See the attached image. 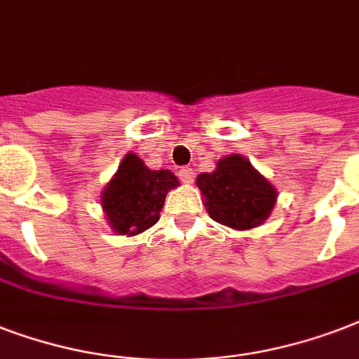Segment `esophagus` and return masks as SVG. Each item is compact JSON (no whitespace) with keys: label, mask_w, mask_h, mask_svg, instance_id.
<instances>
[{"label":"esophagus","mask_w":359,"mask_h":359,"mask_svg":"<svg viewBox=\"0 0 359 359\" xmlns=\"http://www.w3.org/2000/svg\"><path fill=\"white\" fill-rule=\"evenodd\" d=\"M179 177H180V180L184 182V184H191V182H194V177H196V173H194V169L191 168H182L179 171Z\"/></svg>","instance_id":"obj_1"}]
</instances>
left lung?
I'll return each mask as SVG.
<instances>
[{
  "instance_id": "left-lung-1",
  "label": "left lung",
  "mask_w": 359,
  "mask_h": 359,
  "mask_svg": "<svg viewBox=\"0 0 359 359\" xmlns=\"http://www.w3.org/2000/svg\"><path fill=\"white\" fill-rule=\"evenodd\" d=\"M196 182L210 218L237 231L264 224L278 198L277 188L241 154L218 160L215 171L198 175Z\"/></svg>"
}]
</instances>
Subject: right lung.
Masks as SVG:
<instances>
[{
  "mask_svg": "<svg viewBox=\"0 0 359 359\" xmlns=\"http://www.w3.org/2000/svg\"><path fill=\"white\" fill-rule=\"evenodd\" d=\"M177 186L179 179L169 169H149L135 152H128L101 191V209L114 233L133 237L160 220L165 196Z\"/></svg>",
  "mask_w": 359,
  "mask_h": 359,
  "instance_id": "add662e5",
  "label": "right lung"
}]
</instances>
